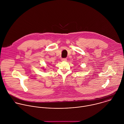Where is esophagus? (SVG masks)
<instances>
[{"label":"esophagus","mask_w":124,"mask_h":124,"mask_svg":"<svg viewBox=\"0 0 124 124\" xmlns=\"http://www.w3.org/2000/svg\"><path fill=\"white\" fill-rule=\"evenodd\" d=\"M62 62H66V61H67V59H66V58H62Z\"/></svg>","instance_id":"1"}]
</instances>
